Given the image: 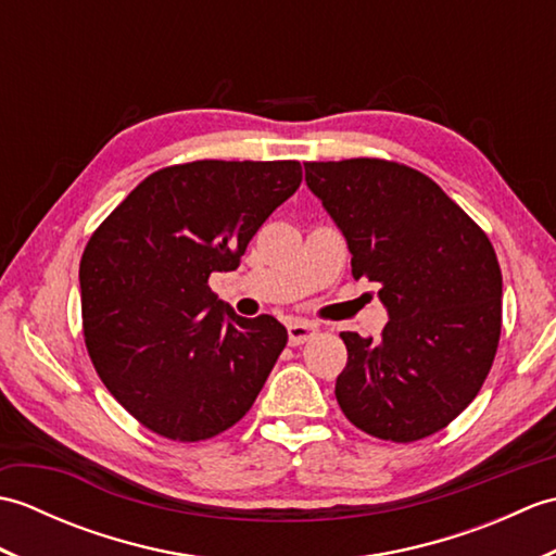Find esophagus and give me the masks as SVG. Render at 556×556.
Here are the masks:
<instances>
[{"mask_svg": "<svg viewBox=\"0 0 556 556\" xmlns=\"http://www.w3.org/2000/svg\"><path fill=\"white\" fill-rule=\"evenodd\" d=\"M317 334V327L311 323H291L289 325V344L301 346L305 341H311Z\"/></svg>", "mask_w": 556, "mask_h": 556, "instance_id": "34e87169", "label": "esophagus"}]
</instances>
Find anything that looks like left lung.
I'll return each instance as SVG.
<instances>
[{"instance_id":"1","label":"left lung","mask_w":556,"mask_h":556,"mask_svg":"<svg viewBox=\"0 0 556 556\" xmlns=\"http://www.w3.org/2000/svg\"><path fill=\"white\" fill-rule=\"evenodd\" d=\"M305 184L344 233L353 277L380 285L389 313L380 341L341 332V410L392 442L446 428L478 396L502 334V269L488 233L399 162H305Z\"/></svg>"}]
</instances>
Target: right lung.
Here are the masks:
<instances>
[{
	"label": "right lung",
	"mask_w": 556,
	"mask_h": 556,
	"mask_svg": "<svg viewBox=\"0 0 556 556\" xmlns=\"http://www.w3.org/2000/svg\"><path fill=\"white\" fill-rule=\"evenodd\" d=\"M301 162L174 164L140 181L80 257L83 334L110 394L174 442L239 422L287 346L271 315H236L210 289L296 193Z\"/></svg>",
	"instance_id": "obj_1"
}]
</instances>
